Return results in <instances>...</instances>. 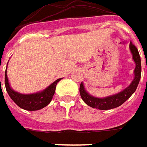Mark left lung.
I'll list each match as a JSON object with an SVG mask.
<instances>
[{
    "label": "left lung",
    "instance_id": "1",
    "mask_svg": "<svg viewBox=\"0 0 147 147\" xmlns=\"http://www.w3.org/2000/svg\"><path fill=\"white\" fill-rule=\"evenodd\" d=\"M130 51L132 54L133 61L136 63V68L134 71L133 81L131 83L129 86H127L122 91L117 93L116 95H112L110 96H107L104 98H98L91 96L87 91L85 90V87L83 86V83L80 85V94L84 102L88 105L89 107L99 110H110L113 108L118 107L121 105H122L130 96L136 91L137 86L139 84L141 75H142V65H141V57L139 55V51L137 48L132 44V42L130 43Z\"/></svg>",
    "mask_w": 147,
    "mask_h": 147
}]
</instances>
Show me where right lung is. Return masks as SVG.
<instances>
[{
  "mask_svg": "<svg viewBox=\"0 0 147 147\" xmlns=\"http://www.w3.org/2000/svg\"><path fill=\"white\" fill-rule=\"evenodd\" d=\"M61 80V78L57 79L44 91L33 94H22L11 89L8 82L6 70L5 71V85L7 93L19 107L26 111H37L47 107L52 100V97L55 94L56 84Z\"/></svg>",
  "mask_w": 147,
  "mask_h": 147,
  "instance_id": "add662e5",
  "label": "right lung"
}]
</instances>
